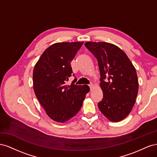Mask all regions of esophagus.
I'll list each match as a JSON object with an SVG mask.
<instances>
[{"label":"esophagus","instance_id":"esophagus-1","mask_svg":"<svg viewBox=\"0 0 157 157\" xmlns=\"http://www.w3.org/2000/svg\"><path fill=\"white\" fill-rule=\"evenodd\" d=\"M89 87H90V90H91L92 88V87H93V84H92V83H90V84H89Z\"/></svg>","mask_w":157,"mask_h":157}]
</instances>
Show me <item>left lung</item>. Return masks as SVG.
I'll return each mask as SVG.
<instances>
[{"label": "left lung", "instance_id": "8db88e82", "mask_svg": "<svg viewBox=\"0 0 157 157\" xmlns=\"http://www.w3.org/2000/svg\"><path fill=\"white\" fill-rule=\"evenodd\" d=\"M98 60L102 100L100 111L109 120L118 122L130 113L138 92L136 71L126 54L118 46L105 42L84 44Z\"/></svg>", "mask_w": 157, "mask_h": 157}]
</instances>
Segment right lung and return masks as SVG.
I'll list each match as a JSON object with an SVG mask.
<instances>
[{
  "mask_svg": "<svg viewBox=\"0 0 157 157\" xmlns=\"http://www.w3.org/2000/svg\"><path fill=\"white\" fill-rule=\"evenodd\" d=\"M82 42H58L48 47L36 63L33 74L35 94L48 116L64 122L77 115L82 105L88 85H67L73 74L71 62Z\"/></svg>",
  "mask_w": 157,
  "mask_h": 157,
  "instance_id": "1",
  "label": "right lung"
}]
</instances>
